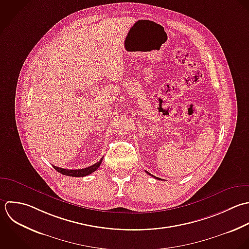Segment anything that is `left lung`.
Segmentation results:
<instances>
[{
	"label": "left lung",
	"instance_id": "8db88e82",
	"mask_svg": "<svg viewBox=\"0 0 249 249\" xmlns=\"http://www.w3.org/2000/svg\"><path fill=\"white\" fill-rule=\"evenodd\" d=\"M146 173H147V172H146ZM147 174H148V175H149V176H152V175H150V174H149V173H147ZM152 177H154V176H152ZM154 178H156V179H159V180H160V179H161V178H156V177H154ZM161 180H162V179H161Z\"/></svg>",
	"mask_w": 249,
	"mask_h": 249
}]
</instances>
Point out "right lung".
Masks as SVG:
<instances>
[{
  "instance_id": "obj_1",
  "label": "right lung",
  "mask_w": 249,
  "mask_h": 249,
  "mask_svg": "<svg viewBox=\"0 0 249 249\" xmlns=\"http://www.w3.org/2000/svg\"><path fill=\"white\" fill-rule=\"evenodd\" d=\"M103 158L99 162H97L96 164H94V165H92L88 168H84V169H80V170H66V169L58 168L56 166H53V168L62 175L69 176V177H74V178H82V177H86V176L94 173L96 170H98L102 161H103Z\"/></svg>"
}]
</instances>
